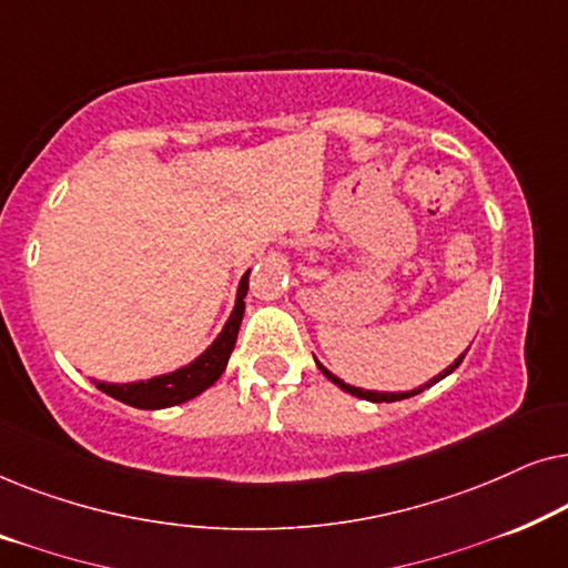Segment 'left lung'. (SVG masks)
I'll return each instance as SVG.
<instances>
[{"label": "left lung", "instance_id": "left-lung-1", "mask_svg": "<svg viewBox=\"0 0 568 568\" xmlns=\"http://www.w3.org/2000/svg\"><path fill=\"white\" fill-rule=\"evenodd\" d=\"M465 354H468V352H465ZM465 354H463V356H465ZM463 356H460V359H457L455 364H449V367H447L445 372H442V375H439V377H434V379H429V383H426L424 387H429V385H434V383H437V379H442V377H445V375H449V372H453L455 367H460ZM315 362H317V359H315ZM317 367H321V372H323V375H325V377H328L333 385H338V387H341V390L352 393V395H356V398L372 400V403H393V400H403V398H410V395L422 393V387H418V390H408V393H375V390H362V387L346 385V383H344V379H338L336 375H331V372H328V369H325V367H323V364H317Z\"/></svg>", "mask_w": 568, "mask_h": 568}]
</instances>
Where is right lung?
<instances>
[{
	"label": "right lung",
	"instance_id": "obj_1",
	"mask_svg": "<svg viewBox=\"0 0 568 568\" xmlns=\"http://www.w3.org/2000/svg\"><path fill=\"white\" fill-rule=\"evenodd\" d=\"M247 276L251 271L240 278L237 286V300H235V310H232L230 321L224 323V328L212 346L206 348L199 359H193L185 367L170 372V375H160L152 379H144V383H126V385H113V383H95L100 390L111 398L126 403V406L134 408H168V406H178V403H185L191 398H196L212 387L216 379L222 377L224 367H227V359L235 348L237 341V331L240 323H243V313H245V302L243 297L247 294Z\"/></svg>",
	"mask_w": 568,
	"mask_h": 568
}]
</instances>
